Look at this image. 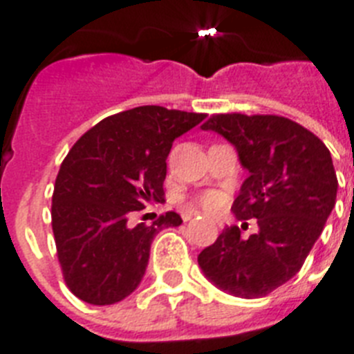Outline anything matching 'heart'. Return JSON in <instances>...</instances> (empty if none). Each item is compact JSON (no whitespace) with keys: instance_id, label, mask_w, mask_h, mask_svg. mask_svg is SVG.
<instances>
[{"instance_id":"heart-1","label":"heart","mask_w":354,"mask_h":354,"mask_svg":"<svg viewBox=\"0 0 354 354\" xmlns=\"http://www.w3.org/2000/svg\"><path fill=\"white\" fill-rule=\"evenodd\" d=\"M198 204L205 209V211H216L223 205V196L218 192H205L198 196Z\"/></svg>"}]
</instances>
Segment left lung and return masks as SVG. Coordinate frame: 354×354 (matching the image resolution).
<instances>
[{"label": "left lung", "instance_id": "1", "mask_svg": "<svg viewBox=\"0 0 354 354\" xmlns=\"http://www.w3.org/2000/svg\"><path fill=\"white\" fill-rule=\"evenodd\" d=\"M204 131H216L236 147L248 170L232 212L259 223V232L241 237L227 227L202 250L205 277L237 298H262L301 270L306 255L335 207L337 174L321 140L278 115H212Z\"/></svg>", "mask_w": 354, "mask_h": 354}]
</instances>
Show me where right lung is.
Returning a JSON list of instances; mask_svg holds the SVG:
<instances>
[{
  "instance_id": "add662e5",
  "label": "right lung",
  "mask_w": 354,
  "mask_h": 354,
  "mask_svg": "<svg viewBox=\"0 0 354 354\" xmlns=\"http://www.w3.org/2000/svg\"><path fill=\"white\" fill-rule=\"evenodd\" d=\"M204 118L140 106L104 118L72 145L56 177L51 225L74 296L90 305H113L140 286L156 234L183 220L168 211L152 225L133 227L129 218L165 200L171 143Z\"/></svg>"
}]
</instances>
